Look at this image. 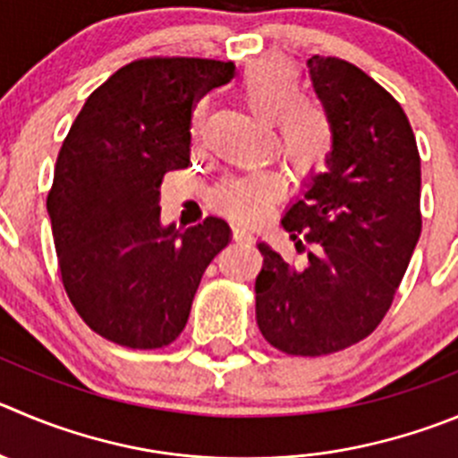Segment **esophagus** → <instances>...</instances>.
<instances>
[{"instance_id": "esophagus-1", "label": "esophagus", "mask_w": 458, "mask_h": 458, "mask_svg": "<svg viewBox=\"0 0 458 458\" xmlns=\"http://www.w3.org/2000/svg\"><path fill=\"white\" fill-rule=\"evenodd\" d=\"M233 237L234 242H242V243H253V230L246 228V225H234L233 228Z\"/></svg>"}]
</instances>
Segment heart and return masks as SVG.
Instances as JSON below:
<instances>
[{
	"mask_svg": "<svg viewBox=\"0 0 458 458\" xmlns=\"http://www.w3.org/2000/svg\"><path fill=\"white\" fill-rule=\"evenodd\" d=\"M298 76L287 67L259 61L239 79V97L258 117L273 119V135L280 156L296 174H311L330 157L335 135L326 113L301 97ZM280 190L271 171H253L228 178L215 190V203L233 219H255Z\"/></svg>",
	"mask_w": 458,
	"mask_h": 458,
	"instance_id": "obj_1",
	"label": "heart"
}]
</instances>
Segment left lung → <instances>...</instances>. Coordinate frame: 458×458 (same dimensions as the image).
Instances as JSON below:
<instances>
[{
  "instance_id": "8db88e82",
  "label": "left lung",
  "mask_w": 458,
  "mask_h": 458,
  "mask_svg": "<svg viewBox=\"0 0 458 458\" xmlns=\"http://www.w3.org/2000/svg\"><path fill=\"white\" fill-rule=\"evenodd\" d=\"M335 147L282 225L302 262L258 243L255 316L273 348L320 357L382 323L420 237V156L403 106L352 63L307 61Z\"/></svg>"
}]
</instances>
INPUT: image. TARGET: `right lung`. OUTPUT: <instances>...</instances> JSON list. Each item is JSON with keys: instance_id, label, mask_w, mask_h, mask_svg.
I'll list each match as a JSON object with an SVG mask.
<instances>
[{"instance_id": "1", "label": "right lung", "mask_w": 458, "mask_h": 458, "mask_svg": "<svg viewBox=\"0 0 458 458\" xmlns=\"http://www.w3.org/2000/svg\"><path fill=\"white\" fill-rule=\"evenodd\" d=\"M233 63L140 58L94 89L63 142L47 196L63 284L97 335L135 350L185 330L205 268L230 242L208 216L160 224L166 171L190 165L191 110Z\"/></svg>"}]
</instances>
